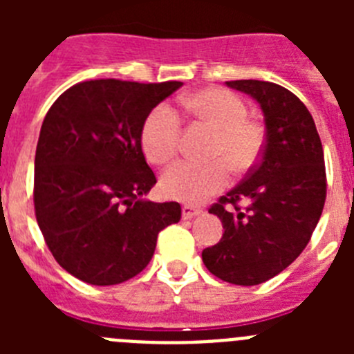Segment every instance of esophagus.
<instances>
[{"label": "esophagus", "instance_id": "obj_1", "mask_svg": "<svg viewBox=\"0 0 354 354\" xmlns=\"http://www.w3.org/2000/svg\"><path fill=\"white\" fill-rule=\"evenodd\" d=\"M202 214V209L193 207V205H183V218L184 220H189V218H195V216Z\"/></svg>", "mask_w": 354, "mask_h": 354}]
</instances>
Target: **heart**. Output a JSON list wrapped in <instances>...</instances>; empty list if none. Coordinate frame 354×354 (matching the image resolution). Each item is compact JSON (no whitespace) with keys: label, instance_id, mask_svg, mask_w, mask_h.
I'll return each instance as SVG.
<instances>
[{"label":"heart","instance_id":"b5f03b06","mask_svg":"<svg viewBox=\"0 0 354 354\" xmlns=\"http://www.w3.org/2000/svg\"><path fill=\"white\" fill-rule=\"evenodd\" d=\"M195 117L216 131L212 156L223 158L237 174L257 165L264 149V129L248 120V109L239 97L221 88H205L183 99ZM180 138V117L171 106L161 104L150 111L142 129V147L154 165H167L177 154ZM224 161V162H225ZM218 161H180L168 168L161 179L165 196L184 204H202L228 184V165Z\"/></svg>","mask_w":354,"mask_h":354}]
</instances>
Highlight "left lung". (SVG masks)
<instances>
[{"label": "left lung", "instance_id": "8db88e82", "mask_svg": "<svg viewBox=\"0 0 354 354\" xmlns=\"http://www.w3.org/2000/svg\"><path fill=\"white\" fill-rule=\"evenodd\" d=\"M264 115L261 161L211 211L221 220L220 243L202 252L205 268L234 286H259L282 273L310 241L326 200L323 145L314 118L298 97L259 80L227 81ZM248 199L247 214L235 204ZM234 205L236 212L225 209Z\"/></svg>", "mask_w": 354, "mask_h": 354}]
</instances>
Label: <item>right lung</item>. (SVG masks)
Wrapping results in <instances>:
<instances>
[{
  "label": "right lung",
  "mask_w": 354,
  "mask_h": 354,
  "mask_svg": "<svg viewBox=\"0 0 354 354\" xmlns=\"http://www.w3.org/2000/svg\"><path fill=\"white\" fill-rule=\"evenodd\" d=\"M180 81L93 80L62 93L40 127L35 214L53 257L92 286L142 273L158 234L180 220L177 202L147 200L156 175L142 150L150 111Z\"/></svg>",
  "instance_id": "right-lung-1"
}]
</instances>
